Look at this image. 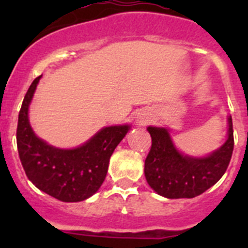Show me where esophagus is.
Segmentation results:
<instances>
[{
	"label": "esophagus",
	"instance_id": "34e87169",
	"mask_svg": "<svg viewBox=\"0 0 248 248\" xmlns=\"http://www.w3.org/2000/svg\"><path fill=\"white\" fill-rule=\"evenodd\" d=\"M141 123H145V120H143V122H141Z\"/></svg>",
	"mask_w": 248,
	"mask_h": 248
}]
</instances>
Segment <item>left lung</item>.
<instances>
[{"instance_id": "8db88e82", "label": "left lung", "mask_w": 248, "mask_h": 248, "mask_svg": "<svg viewBox=\"0 0 248 248\" xmlns=\"http://www.w3.org/2000/svg\"><path fill=\"white\" fill-rule=\"evenodd\" d=\"M151 148L145 159V177L151 189L168 199L199 196L220 180L233 151L232 118H229V138L210 156H184L175 149L168 129L149 126Z\"/></svg>"}]
</instances>
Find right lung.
Segmentation results:
<instances>
[{
  "mask_svg": "<svg viewBox=\"0 0 248 248\" xmlns=\"http://www.w3.org/2000/svg\"><path fill=\"white\" fill-rule=\"evenodd\" d=\"M41 76L30 85L17 124V149L26 175L36 187L64 202H78L99 190L107 176L114 149L128 133V125L108 126L88 143L72 150L46 144L34 135L28 122V105Z\"/></svg>",
  "mask_w": 248,
  "mask_h": 248,
  "instance_id": "obj_1",
  "label": "right lung"
}]
</instances>
